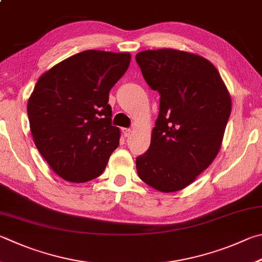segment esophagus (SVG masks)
<instances>
[{
    "mask_svg": "<svg viewBox=\"0 0 262 262\" xmlns=\"http://www.w3.org/2000/svg\"><path fill=\"white\" fill-rule=\"evenodd\" d=\"M122 133H123V135H125V137H129L132 135L133 130L130 129V128H123Z\"/></svg>",
    "mask_w": 262,
    "mask_h": 262,
    "instance_id": "34e87169",
    "label": "esophagus"
}]
</instances>
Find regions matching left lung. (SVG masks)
Masks as SVG:
<instances>
[{
    "mask_svg": "<svg viewBox=\"0 0 262 262\" xmlns=\"http://www.w3.org/2000/svg\"><path fill=\"white\" fill-rule=\"evenodd\" d=\"M136 61L160 95L151 143L136 158L140 179L161 192L191 184L220 150L231 98L219 71L204 57L177 49L144 50Z\"/></svg>",
    "mask_w": 262,
    "mask_h": 262,
    "instance_id": "obj_1",
    "label": "left lung"
}]
</instances>
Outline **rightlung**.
<instances>
[{"label": "right lung", "instance_id": "1", "mask_svg": "<svg viewBox=\"0 0 262 262\" xmlns=\"http://www.w3.org/2000/svg\"><path fill=\"white\" fill-rule=\"evenodd\" d=\"M129 52L85 50L37 80L27 115L34 143L54 172L70 182L99 177L119 145L108 93L130 64Z\"/></svg>", "mask_w": 262, "mask_h": 262}]
</instances>
